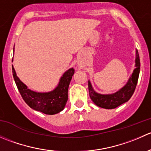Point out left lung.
Returning <instances> with one entry per match:
<instances>
[{
    "label": "left lung",
    "mask_w": 151,
    "mask_h": 151,
    "mask_svg": "<svg viewBox=\"0 0 151 151\" xmlns=\"http://www.w3.org/2000/svg\"><path fill=\"white\" fill-rule=\"evenodd\" d=\"M135 67L136 68L134 69L133 73L126 84L114 93L101 94L96 92L90 80H88L89 95L93 102L98 106L108 109H115L123 103L127 102L134 92L140 71V60L137 50H136Z\"/></svg>",
    "instance_id": "obj_1"
}]
</instances>
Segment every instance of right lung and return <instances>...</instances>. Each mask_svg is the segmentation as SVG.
Instances as JSON below:
<instances>
[{
  "label": "right lung",
  "instance_id": "obj_1",
  "mask_svg": "<svg viewBox=\"0 0 151 151\" xmlns=\"http://www.w3.org/2000/svg\"><path fill=\"white\" fill-rule=\"evenodd\" d=\"M12 73L22 99L30 108L47 115H55L64 109L68 100V86L74 74V68H71L65 71L54 90L44 93L36 92L29 89L17 76L13 66Z\"/></svg>",
  "mask_w": 151,
  "mask_h": 151
}]
</instances>
